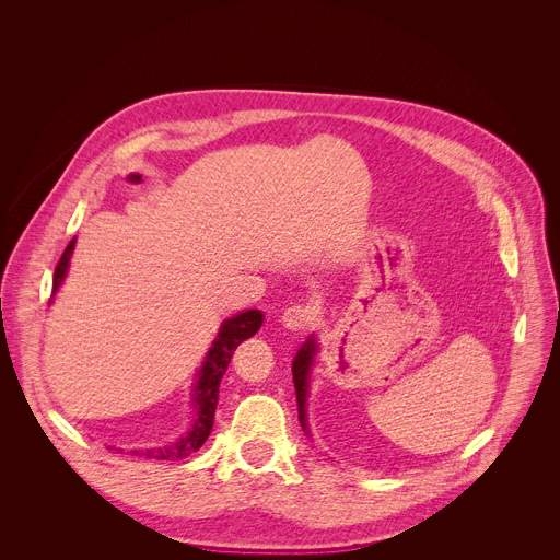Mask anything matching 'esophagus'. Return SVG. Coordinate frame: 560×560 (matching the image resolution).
I'll return each mask as SVG.
<instances>
[{
    "label": "esophagus",
    "mask_w": 560,
    "mask_h": 560,
    "mask_svg": "<svg viewBox=\"0 0 560 560\" xmlns=\"http://www.w3.org/2000/svg\"><path fill=\"white\" fill-rule=\"evenodd\" d=\"M313 319H315V313H313V308H308V306H303V303H294V306H288L285 311H283V315H281V324L288 328V330H303V328H308L311 324H313Z\"/></svg>",
    "instance_id": "34e87169"
}]
</instances>
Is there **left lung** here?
<instances>
[{
	"mask_svg": "<svg viewBox=\"0 0 560 560\" xmlns=\"http://www.w3.org/2000/svg\"><path fill=\"white\" fill-rule=\"evenodd\" d=\"M315 352H317V341L311 335L308 341L299 348L296 358L292 362V380H294V393H296V406H299V422H301V427L306 433H308V420H306L308 377H311V366H313Z\"/></svg>",
	"mask_w": 560,
	"mask_h": 560,
	"instance_id": "1",
	"label": "left lung"
}]
</instances>
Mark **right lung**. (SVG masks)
<instances>
[{
  "label": "right lung",
  "mask_w": 560,
  "mask_h": 560,
  "mask_svg": "<svg viewBox=\"0 0 560 560\" xmlns=\"http://www.w3.org/2000/svg\"><path fill=\"white\" fill-rule=\"evenodd\" d=\"M131 183H140L142 176L140 174H131L129 176ZM75 247V238L67 245V249L62 252V257L56 266V275H54V292L62 285L67 270H69V261L71 254ZM264 324V313L261 311H245L238 313L230 319L223 322L206 362H202L200 371H198V380L194 386V406H196V420L191 424V429L178 438L176 442L167 444V446H156V448H138L131 451V455L138 457H147V460H180V457L191 455L194 451H198L206 440L212 433L214 427V413H217V404H219V386L221 380L230 366L232 354L236 350V346L245 339H249L254 332H257Z\"/></svg>",
  "instance_id": "obj_1"
}]
</instances>
